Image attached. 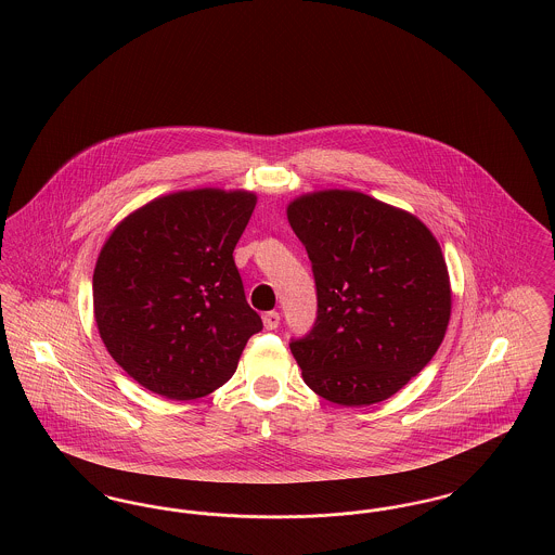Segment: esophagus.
Listing matches in <instances>:
<instances>
[{
    "label": "esophagus",
    "instance_id": "esophagus-1",
    "mask_svg": "<svg viewBox=\"0 0 555 555\" xmlns=\"http://www.w3.org/2000/svg\"><path fill=\"white\" fill-rule=\"evenodd\" d=\"M279 323H281V314L276 310H270V312L263 314V327L266 330H276Z\"/></svg>",
    "mask_w": 555,
    "mask_h": 555
}]
</instances>
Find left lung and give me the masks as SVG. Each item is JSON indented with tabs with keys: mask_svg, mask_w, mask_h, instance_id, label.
I'll use <instances>...</instances> for the list:
<instances>
[{
	"mask_svg": "<svg viewBox=\"0 0 555 555\" xmlns=\"http://www.w3.org/2000/svg\"><path fill=\"white\" fill-rule=\"evenodd\" d=\"M287 219L317 285V321L289 344L304 383L338 405L388 399L448 330L452 294L439 243L418 217L352 190L299 196Z\"/></svg>",
	"mask_w": 555,
	"mask_h": 555,
	"instance_id": "8db88e82",
	"label": "left lung"
}]
</instances>
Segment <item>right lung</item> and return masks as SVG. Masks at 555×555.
I'll return each mask as SVG.
<instances>
[{"instance_id":"obj_1","label":"right lung","mask_w":555,"mask_h":555,"mask_svg":"<svg viewBox=\"0 0 555 555\" xmlns=\"http://www.w3.org/2000/svg\"><path fill=\"white\" fill-rule=\"evenodd\" d=\"M256 201L243 190L175 192L105 241L92 274L94 321L114 361L147 390L175 401L214 392L261 332L232 257Z\"/></svg>"}]
</instances>
